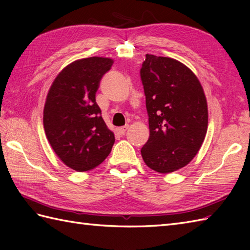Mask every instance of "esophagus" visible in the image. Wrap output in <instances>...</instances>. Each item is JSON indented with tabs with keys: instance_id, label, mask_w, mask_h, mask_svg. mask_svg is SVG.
Returning a JSON list of instances; mask_svg holds the SVG:
<instances>
[{
	"instance_id": "1",
	"label": "esophagus",
	"mask_w": 250,
	"mask_h": 250,
	"mask_svg": "<svg viewBox=\"0 0 250 250\" xmlns=\"http://www.w3.org/2000/svg\"><path fill=\"white\" fill-rule=\"evenodd\" d=\"M128 128H129L128 125H124V126H120V128H117V132H118L120 135H124L125 133V131L128 130Z\"/></svg>"
}]
</instances>
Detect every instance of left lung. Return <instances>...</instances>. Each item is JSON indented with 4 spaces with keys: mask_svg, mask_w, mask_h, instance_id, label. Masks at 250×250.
I'll use <instances>...</instances> for the list:
<instances>
[{
    "mask_svg": "<svg viewBox=\"0 0 250 250\" xmlns=\"http://www.w3.org/2000/svg\"><path fill=\"white\" fill-rule=\"evenodd\" d=\"M141 79L150 132L141 150L143 160L159 173L177 171L192 160L205 139L208 111L203 88L182 62L148 54Z\"/></svg>",
    "mask_w": 250,
    "mask_h": 250,
    "instance_id": "left-lung-1",
    "label": "left lung"
}]
</instances>
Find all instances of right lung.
<instances>
[{"label":"right lung","instance_id":"add662e5","mask_svg":"<svg viewBox=\"0 0 250 250\" xmlns=\"http://www.w3.org/2000/svg\"><path fill=\"white\" fill-rule=\"evenodd\" d=\"M113 63L101 57L74 61L59 73L47 94L43 119L47 140L61 161L77 172L102 163L115 143L95 102L101 78Z\"/></svg>","mask_w":250,"mask_h":250}]
</instances>
